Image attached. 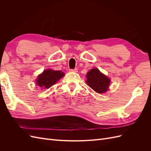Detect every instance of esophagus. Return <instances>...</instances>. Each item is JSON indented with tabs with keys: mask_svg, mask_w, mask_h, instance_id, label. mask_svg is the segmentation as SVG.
<instances>
[{
	"mask_svg": "<svg viewBox=\"0 0 151 151\" xmlns=\"http://www.w3.org/2000/svg\"><path fill=\"white\" fill-rule=\"evenodd\" d=\"M70 71L72 72H77L78 69H77V68H74V69H70Z\"/></svg>",
	"mask_w": 151,
	"mask_h": 151,
	"instance_id": "1",
	"label": "esophagus"
}]
</instances>
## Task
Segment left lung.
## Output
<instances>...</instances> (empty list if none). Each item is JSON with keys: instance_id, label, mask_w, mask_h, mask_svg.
<instances>
[{"instance_id": "left-lung-1", "label": "left lung", "mask_w": 151, "mask_h": 151, "mask_svg": "<svg viewBox=\"0 0 151 151\" xmlns=\"http://www.w3.org/2000/svg\"><path fill=\"white\" fill-rule=\"evenodd\" d=\"M86 77L87 84L96 93H104L108 90L110 80L98 68L91 69L88 72Z\"/></svg>"}]
</instances>
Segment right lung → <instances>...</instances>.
I'll list each match as a JSON object with an SVG mask.
<instances>
[{
    "mask_svg": "<svg viewBox=\"0 0 151 151\" xmlns=\"http://www.w3.org/2000/svg\"><path fill=\"white\" fill-rule=\"evenodd\" d=\"M64 76V73L59 70L47 69L39 75L36 84L41 89H48L55 84Z\"/></svg>",
    "mask_w": 151,
    "mask_h": 151,
    "instance_id": "add662e5",
    "label": "right lung"
}]
</instances>
